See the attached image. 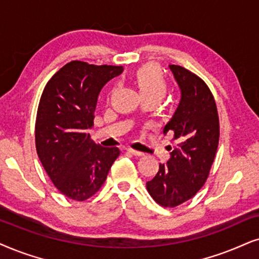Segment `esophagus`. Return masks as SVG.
Wrapping results in <instances>:
<instances>
[{
  "mask_svg": "<svg viewBox=\"0 0 259 259\" xmlns=\"http://www.w3.org/2000/svg\"><path fill=\"white\" fill-rule=\"evenodd\" d=\"M127 151H129L130 154H133L134 156H143V153H141V151L139 150H135V149H127Z\"/></svg>",
  "mask_w": 259,
  "mask_h": 259,
  "instance_id": "1",
  "label": "esophagus"
}]
</instances>
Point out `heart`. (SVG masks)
Instances as JSON below:
<instances>
[{"label": "heart", "instance_id": "heart-1", "mask_svg": "<svg viewBox=\"0 0 259 259\" xmlns=\"http://www.w3.org/2000/svg\"><path fill=\"white\" fill-rule=\"evenodd\" d=\"M136 84L142 97H154L161 101L168 92V82L160 68L155 65H144L136 72Z\"/></svg>", "mask_w": 259, "mask_h": 259}]
</instances>
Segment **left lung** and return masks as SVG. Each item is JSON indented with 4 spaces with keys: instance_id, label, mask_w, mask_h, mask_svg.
Returning <instances> with one entry per match:
<instances>
[{
    "instance_id": "obj_1",
    "label": "left lung",
    "mask_w": 259,
    "mask_h": 259,
    "mask_svg": "<svg viewBox=\"0 0 259 259\" xmlns=\"http://www.w3.org/2000/svg\"><path fill=\"white\" fill-rule=\"evenodd\" d=\"M181 90V101L163 133H173L170 158L160 163L147 182L151 198L163 207L192 199L207 180L219 143V116L211 90L187 68L169 65Z\"/></svg>"
}]
</instances>
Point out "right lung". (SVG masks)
Returning <instances> with one entry per match:
<instances>
[{"label": "right lung", "mask_w": 259, "mask_h": 259, "mask_svg": "<svg viewBox=\"0 0 259 259\" xmlns=\"http://www.w3.org/2000/svg\"><path fill=\"white\" fill-rule=\"evenodd\" d=\"M123 66L73 60L45 86L35 120L36 153L61 194L75 201L95 195L106 180L120 151L92 142L98 95Z\"/></svg>", "instance_id": "right-lung-1"}]
</instances>
